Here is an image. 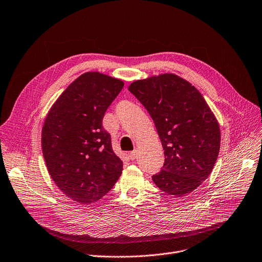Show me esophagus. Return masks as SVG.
Masks as SVG:
<instances>
[{
    "mask_svg": "<svg viewBox=\"0 0 262 262\" xmlns=\"http://www.w3.org/2000/svg\"><path fill=\"white\" fill-rule=\"evenodd\" d=\"M137 157H138V150H134V151L129 152V158L132 160H135Z\"/></svg>",
    "mask_w": 262,
    "mask_h": 262,
    "instance_id": "34e87169",
    "label": "esophagus"
}]
</instances>
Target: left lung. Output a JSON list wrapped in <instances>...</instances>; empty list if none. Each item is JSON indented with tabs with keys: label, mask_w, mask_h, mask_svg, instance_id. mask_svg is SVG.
Returning a JSON list of instances; mask_svg holds the SVG:
<instances>
[{
	"label": "left lung",
	"mask_w": 262,
	"mask_h": 262,
	"mask_svg": "<svg viewBox=\"0 0 262 262\" xmlns=\"http://www.w3.org/2000/svg\"><path fill=\"white\" fill-rule=\"evenodd\" d=\"M128 91L154 121L164 163L152 176L165 193L186 196L209 176L220 150V128L203 96L173 74L133 82Z\"/></svg>",
	"instance_id": "left-lung-1"
}]
</instances>
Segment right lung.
I'll return each mask as SVG.
<instances>
[{
	"label": "right lung",
	"mask_w": 262,
	"mask_h": 262,
	"mask_svg": "<svg viewBox=\"0 0 262 262\" xmlns=\"http://www.w3.org/2000/svg\"><path fill=\"white\" fill-rule=\"evenodd\" d=\"M123 85L98 72L85 73L68 86L45 119L42 151L48 171L77 203L98 202L122 172V160L112 149L103 118Z\"/></svg>",
	"instance_id": "1"
}]
</instances>
